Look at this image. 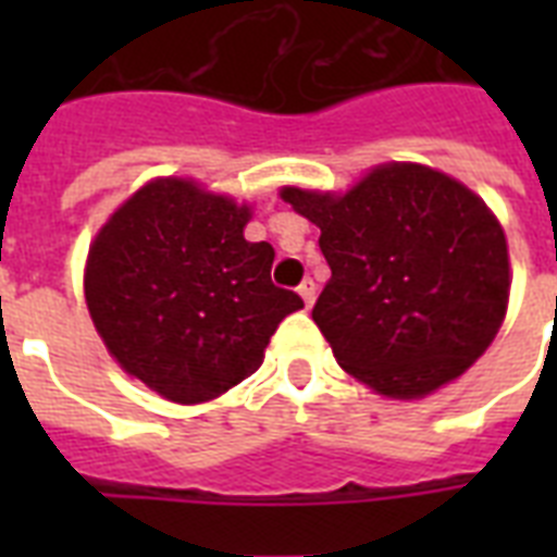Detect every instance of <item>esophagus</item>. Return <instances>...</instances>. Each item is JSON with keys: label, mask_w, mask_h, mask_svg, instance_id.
I'll use <instances>...</instances> for the list:
<instances>
[{"label": "esophagus", "mask_w": 557, "mask_h": 557, "mask_svg": "<svg viewBox=\"0 0 557 557\" xmlns=\"http://www.w3.org/2000/svg\"><path fill=\"white\" fill-rule=\"evenodd\" d=\"M297 292H300V297H304L306 309H309V306L314 304V297H318V286H314L312 280H304V283H300V288H297Z\"/></svg>", "instance_id": "esophagus-1"}]
</instances>
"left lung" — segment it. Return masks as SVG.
Masks as SVG:
<instances>
[{"label":"left lung","mask_w":557,"mask_h":557,"mask_svg":"<svg viewBox=\"0 0 557 557\" xmlns=\"http://www.w3.org/2000/svg\"><path fill=\"white\" fill-rule=\"evenodd\" d=\"M280 196L321 227L332 277L312 321L344 370L384 396L419 398L483 356L509 304V251L466 185L384 164L344 196Z\"/></svg>","instance_id":"8db88e82"}]
</instances>
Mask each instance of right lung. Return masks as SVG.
Here are the masks:
<instances>
[{
    "mask_svg": "<svg viewBox=\"0 0 557 557\" xmlns=\"http://www.w3.org/2000/svg\"><path fill=\"white\" fill-rule=\"evenodd\" d=\"M251 210L159 178L115 210L86 262V304L107 349L170 401L199 405L260 370L304 300L271 283L274 248L248 243Z\"/></svg>",
    "mask_w": 557,
    "mask_h": 557,
    "instance_id": "obj_1",
    "label": "right lung"
}]
</instances>
